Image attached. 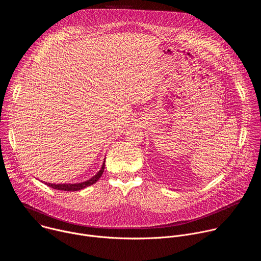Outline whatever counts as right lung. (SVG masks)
Wrapping results in <instances>:
<instances>
[{"mask_svg": "<svg viewBox=\"0 0 261 261\" xmlns=\"http://www.w3.org/2000/svg\"><path fill=\"white\" fill-rule=\"evenodd\" d=\"M104 166H105V159L103 161V164L100 168V170L94 175L92 176L90 179L82 181V182H75V184H51V182H45V185L49 186L50 188L57 189V190H61V191H80L82 189H85L86 187H89V186H92L93 184H95L102 175L103 171H104Z\"/></svg>", "mask_w": 261, "mask_h": 261, "instance_id": "add662e5", "label": "right lung"}]
</instances>
